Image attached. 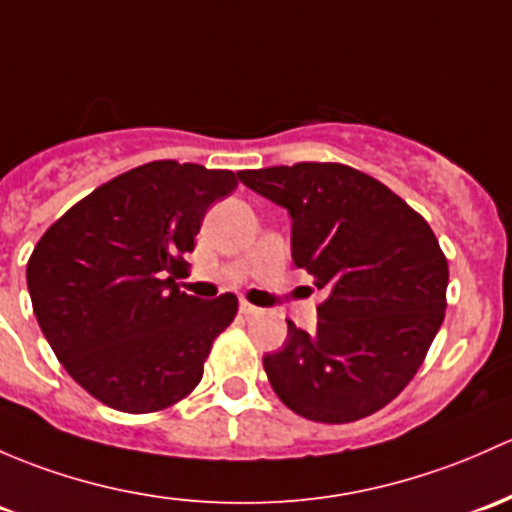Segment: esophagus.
Returning <instances> with one entry per match:
<instances>
[{
    "label": "esophagus",
    "mask_w": 512,
    "mask_h": 512,
    "mask_svg": "<svg viewBox=\"0 0 512 512\" xmlns=\"http://www.w3.org/2000/svg\"><path fill=\"white\" fill-rule=\"evenodd\" d=\"M240 311H242V314H245V316H257L262 309H260V306H255V304H250V301L242 299V301H240Z\"/></svg>",
    "instance_id": "1"
}]
</instances>
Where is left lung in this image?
<instances>
[{
    "label": "left lung",
    "mask_w": 512,
    "mask_h": 512,
    "mask_svg": "<svg viewBox=\"0 0 512 512\" xmlns=\"http://www.w3.org/2000/svg\"><path fill=\"white\" fill-rule=\"evenodd\" d=\"M292 215L294 265L326 299L314 333L287 321L262 358L272 390L311 422L343 424L383 410L422 365L446 311L449 265L427 220L346 164L301 161L238 171Z\"/></svg>",
    "instance_id": "1"
}]
</instances>
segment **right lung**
<instances>
[{
	"mask_svg": "<svg viewBox=\"0 0 512 512\" xmlns=\"http://www.w3.org/2000/svg\"><path fill=\"white\" fill-rule=\"evenodd\" d=\"M238 176L149 161L95 188L43 233L26 265L43 336L95 400L129 414L184 400L203 378L238 297L203 301L176 287L203 215Z\"/></svg>",
	"mask_w": 512,
	"mask_h": 512,
	"instance_id": "right-lung-1",
	"label": "right lung"
}]
</instances>
